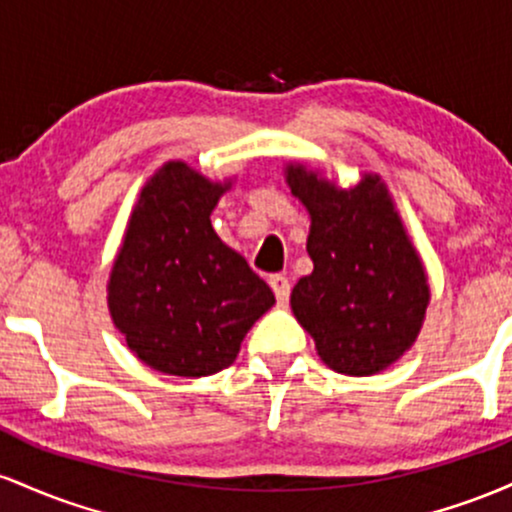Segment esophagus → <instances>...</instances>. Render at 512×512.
Instances as JSON below:
<instances>
[{"instance_id":"34e87169","label":"esophagus","mask_w":512,"mask_h":512,"mask_svg":"<svg viewBox=\"0 0 512 512\" xmlns=\"http://www.w3.org/2000/svg\"><path fill=\"white\" fill-rule=\"evenodd\" d=\"M271 287L275 292V300L285 304L287 297H290V280H287L285 275H271Z\"/></svg>"}]
</instances>
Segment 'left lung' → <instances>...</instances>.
<instances>
[{"label": "left lung", "mask_w": 512, "mask_h": 512, "mask_svg": "<svg viewBox=\"0 0 512 512\" xmlns=\"http://www.w3.org/2000/svg\"><path fill=\"white\" fill-rule=\"evenodd\" d=\"M285 183L309 212L314 263L292 287V314L333 372L387 370L416 343L430 304L426 266L387 183L365 171L341 188L307 162H287Z\"/></svg>", "instance_id": "1"}]
</instances>
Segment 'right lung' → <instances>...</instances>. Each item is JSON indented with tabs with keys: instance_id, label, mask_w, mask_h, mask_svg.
Returning <instances> with one entry per match:
<instances>
[{
	"instance_id": "add662e5",
	"label": "right lung",
	"mask_w": 512,
	"mask_h": 512,
	"mask_svg": "<svg viewBox=\"0 0 512 512\" xmlns=\"http://www.w3.org/2000/svg\"><path fill=\"white\" fill-rule=\"evenodd\" d=\"M234 179L212 181L166 162L132 205L111 275L108 312L125 346L152 370L208 377L275 304L271 287L217 237L210 215Z\"/></svg>"
}]
</instances>
